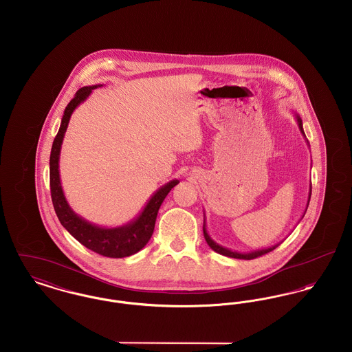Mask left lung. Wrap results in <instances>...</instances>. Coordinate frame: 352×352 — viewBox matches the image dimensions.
<instances>
[{
    "mask_svg": "<svg viewBox=\"0 0 352 352\" xmlns=\"http://www.w3.org/2000/svg\"><path fill=\"white\" fill-rule=\"evenodd\" d=\"M295 118H296L298 124H299V130H300V133L305 135V131H303V124H302L300 117H299L298 114H295ZM305 138H306V135H305ZM307 144H309V141H307ZM310 198L311 185L310 190H309V201H307V206L305 208V212H303L302 218L305 217V214H306V211H307V207H309V204H310ZM204 235H205V239H206L207 245H208L210 248H212L215 252H218V254H221V255H225V256H228V258H235V259H254V258H258V256H261V255L267 254V252L272 251L274 248H276L279 245H280V243H276V245H274V246H271V248H258V250H252V251H248V252L232 251V250H230V248H223V246L218 245L217 242H214V241L211 239V236L208 235V232H207L206 230V219L204 221Z\"/></svg>",
    "mask_w": 352,
    "mask_h": 352,
    "instance_id": "obj_1",
    "label": "left lung"
}]
</instances>
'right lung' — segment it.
<instances>
[{"label": "right lung", "instance_id": "1", "mask_svg": "<svg viewBox=\"0 0 352 352\" xmlns=\"http://www.w3.org/2000/svg\"><path fill=\"white\" fill-rule=\"evenodd\" d=\"M98 86H102V85L81 87L63 111L61 126L53 141L52 153H50V164H49L50 165V192H52L53 206L61 225L81 245L104 256L124 258L145 248L146 243L153 235L160 207L162 205L166 195L170 192V190L175 185H178L179 181L173 179L164 186L160 187L147 201L146 206L138 214V217H135L126 225L118 226V228H101V226L93 225L89 221L83 219L82 217H80L78 214H76L73 208L69 206L61 186L60 165H58L63 137L73 111L77 109L78 104H82L83 101L90 96V93Z\"/></svg>", "mask_w": 352, "mask_h": 352}]
</instances>
